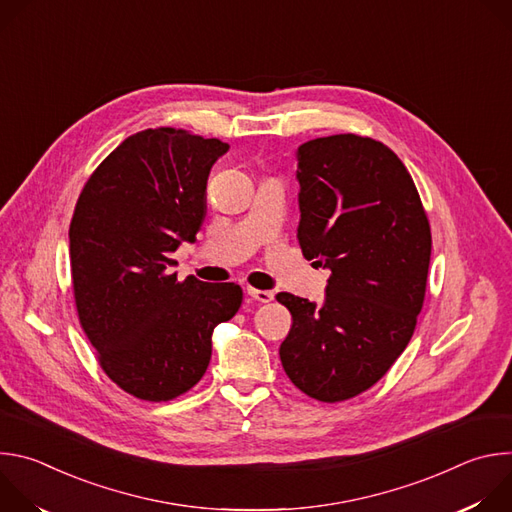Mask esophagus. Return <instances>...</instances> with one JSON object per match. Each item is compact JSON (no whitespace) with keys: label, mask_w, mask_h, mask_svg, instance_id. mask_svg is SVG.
Wrapping results in <instances>:
<instances>
[{"label":"esophagus","mask_w":512,"mask_h":512,"mask_svg":"<svg viewBox=\"0 0 512 512\" xmlns=\"http://www.w3.org/2000/svg\"><path fill=\"white\" fill-rule=\"evenodd\" d=\"M247 294L259 302V304H269L273 300V291H267V289H255V287H247Z\"/></svg>","instance_id":"esophagus-1"}]
</instances>
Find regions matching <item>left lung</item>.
I'll list each match as a JSON object with an SVG mask.
<instances>
[{"label": "left lung", "instance_id": "1", "mask_svg": "<svg viewBox=\"0 0 512 512\" xmlns=\"http://www.w3.org/2000/svg\"><path fill=\"white\" fill-rule=\"evenodd\" d=\"M296 158L300 247L330 279L322 304L277 294L294 320L279 356L300 391L336 403L373 387L409 344L431 233L407 168L381 141L318 137Z\"/></svg>", "mask_w": 512, "mask_h": 512}]
</instances>
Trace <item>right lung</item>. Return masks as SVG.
I'll return each mask as SVG.
<instances>
[{"label":"right lung","mask_w":512,"mask_h":512,"mask_svg":"<svg viewBox=\"0 0 512 512\" xmlns=\"http://www.w3.org/2000/svg\"><path fill=\"white\" fill-rule=\"evenodd\" d=\"M229 143L160 127L129 135L85 184L72 223L70 269L81 326L107 377L143 401L192 389L214 328L243 302L235 283L178 281L172 253L196 241L206 180Z\"/></svg>","instance_id":"obj_1"}]
</instances>
